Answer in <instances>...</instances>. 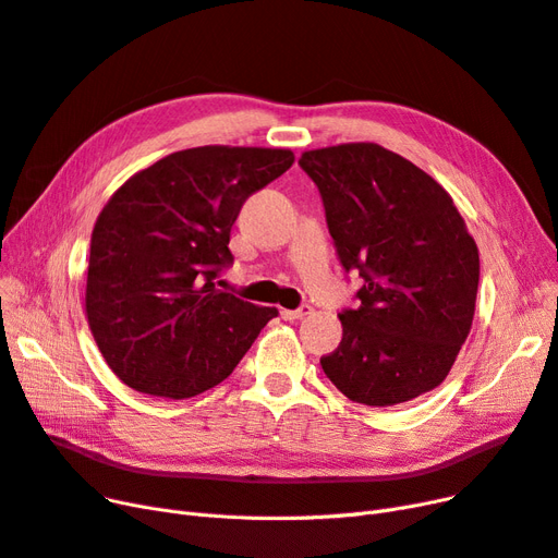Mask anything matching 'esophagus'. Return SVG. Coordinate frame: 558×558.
<instances>
[{
	"instance_id": "obj_1",
	"label": "esophagus",
	"mask_w": 558,
	"mask_h": 558,
	"mask_svg": "<svg viewBox=\"0 0 558 558\" xmlns=\"http://www.w3.org/2000/svg\"><path fill=\"white\" fill-rule=\"evenodd\" d=\"M313 313V307L311 305H301L299 311H282V319H290V322H294V319H303V317H307Z\"/></svg>"
}]
</instances>
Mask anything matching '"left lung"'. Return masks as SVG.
I'll return each mask as SVG.
<instances>
[{
  "label": "left lung",
  "mask_w": 558,
  "mask_h": 558,
  "mask_svg": "<svg viewBox=\"0 0 558 558\" xmlns=\"http://www.w3.org/2000/svg\"><path fill=\"white\" fill-rule=\"evenodd\" d=\"M342 266L359 268L356 311L322 369L342 396L393 407L437 388L471 331L478 245L439 181L375 142L303 151Z\"/></svg>",
  "instance_id": "1"
}]
</instances>
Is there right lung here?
Segmentation results:
<instances>
[{
    "label": "right lung",
    "mask_w": 558,
    "mask_h": 558,
    "mask_svg": "<svg viewBox=\"0 0 558 558\" xmlns=\"http://www.w3.org/2000/svg\"><path fill=\"white\" fill-rule=\"evenodd\" d=\"M290 149L206 147L165 156L119 185L92 232L85 315L112 373L183 400L232 375L276 307L216 287L243 202L292 168Z\"/></svg>",
    "instance_id": "right-lung-1"
}]
</instances>
